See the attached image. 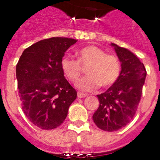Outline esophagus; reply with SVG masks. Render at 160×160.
Wrapping results in <instances>:
<instances>
[{"label": "esophagus", "instance_id": "1", "mask_svg": "<svg viewBox=\"0 0 160 160\" xmlns=\"http://www.w3.org/2000/svg\"><path fill=\"white\" fill-rule=\"evenodd\" d=\"M77 96L78 98H85L87 96V95H85V94H83V93H80V92H78L77 93Z\"/></svg>", "mask_w": 160, "mask_h": 160}]
</instances>
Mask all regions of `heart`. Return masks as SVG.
<instances>
[{
	"label": "heart",
	"instance_id": "heart-1",
	"mask_svg": "<svg viewBox=\"0 0 160 160\" xmlns=\"http://www.w3.org/2000/svg\"><path fill=\"white\" fill-rule=\"evenodd\" d=\"M77 60L65 56L60 65L63 72L72 82L79 80L86 68L87 75L76 84L83 91H93L100 85L110 87L116 82L120 75L121 65L116 55L106 54L104 50L95 46H88L76 52Z\"/></svg>",
	"mask_w": 160,
	"mask_h": 160
}]
</instances>
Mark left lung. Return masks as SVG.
<instances>
[{
    "mask_svg": "<svg viewBox=\"0 0 160 160\" xmlns=\"http://www.w3.org/2000/svg\"><path fill=\"white\" fill-rule=\"evenodd\" d=\"M121 62L116 82L98 95L100 106L93 114L95 124L102 130L116 131L130 122L136 113L146 78L144 64L131 51L111 43Z\"/></svg>",
    "mask_w": 160,
    "mask_h": 160,
    "instance_id": "left-lung-1",
    "label": "left lung"
}]
</instances>
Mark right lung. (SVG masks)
Returning <instances> with one entry per match:
<instances>
[{
	"label": "right lung",
	"mask_w": 160,
	"mask_h": 160,
	"mask_svg": "<svg viewBox=\"0 0 160 160\" xmlns=\"http://www.w3.org/2000/svg\"><path fill=\"white\" fill-rule=\"evenodd\" d=\"M77 41L52 37L33 44L23 51L16 65L21 106L27 119L42 129L62 124L77 92L64 76L60 62Z\"/></svg>",
	"instance_id": "obj_1"
}]
</instances>
